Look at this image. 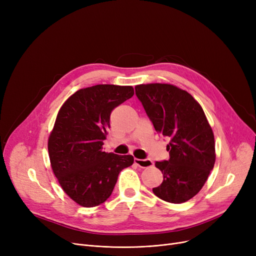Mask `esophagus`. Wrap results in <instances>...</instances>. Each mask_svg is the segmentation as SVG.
<instances>
[{
  "mask_svg": "<svg viewBox=\"0 0 256 256\" xmlns=\"http://www.w3.org/2000/svg\"><path fill=\"white\" fill-rule=\"evenodd\" d=\"M135 164H137L141 168H148V167L154 166V162L150 158H145V160L135 158Z\"/></svg>",
  "mask_w": 256,
  "mask_h": 256,
  "instance_id": "obj_1",
  "label": "esophagus"
}]
</instances>
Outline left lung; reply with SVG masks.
I'll use <instances>...</instances> for the list:
<instances>
[{
  "mask_svg": "<svg viewBox=\"0 0 256 256\" xmlns=\"http://www.w3.org/2000/svg\"><path fill=\"white\" fill-rule=\"evenodd\" d=\"M135 90L154 130L170 139L169 160L156 162L164 180L152 192L167 202H186L202 189L216 160L206 114L190 93L176 86L142 84Z\"/></svg>",
  "mask_w": 256,
  "mask_h": 256,
  "instance_id": "obj_1",
  "label": "left lung"
}]
</instances>
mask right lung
<instances>
[{
	"label": "right lung",
	"instance_id": "obj_1",
	"mask_svg": "<svg viewBox=\"0 0 256 256\" xmlns=\"http://www.w3.org/2000/svg\"><path fill=\"white\" fill-rule=\"evenodd\" d=\"M132 96V86L96 85L78 90L58 112L48 143L50 166L63 191L80 206L104 204L120 171L134 163L130 154L102 150L111 112Z\"/></svg>",
	"mask_w": 256,
	"mask_h": 256
}]
</instances>
